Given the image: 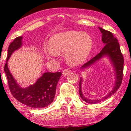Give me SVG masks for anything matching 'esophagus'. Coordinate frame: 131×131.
<instances>
[{
    "label": "esophagus",
    "instance_id": "esophagus-1",
    "mask_svg": "<svg viewBox=\"0 0 131 131\" xmlns=\"http://www.w3.org/2000/svg\"><path fill=\"white\" fill-rule=\"evenodd\" d=\"M70 72V70H68V69H65V70H64L63 71V75L64 76H67V75L69 74Z\"/></svg>",
    "mask_w": 131,
    "mask_h": 131
}]
</instances>
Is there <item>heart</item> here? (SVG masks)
<instances>
[{"label":"heart","mask_w":131,"mask_h":131,"mask_svg":"<svg viewBox=\"0 0 131 131\" xmlns=\"http://www.w3.org/2000/svg\"><path fill=\"white\" fill-rule=\"evenodd\" d=\"M93 47L92 38L88 33L67 31L57 33L50 37L48 49L51 57L65 53V60L69 64L76 66L88 58Z\"/></svg>","instance_id":"b5f03b06"}]
</instances>
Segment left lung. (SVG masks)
<instances>
[{
  "label": "left lung",
  "mask_w": 131,
  "mask_h": 131,
  "mask_svg": "<svg viewBox=\"0 0 131 131\" xmlns=\"http://www.w3.org/2000/svg\"><path fill=\"white\" fill-rule=\"evenodd\" d=\"M100 32L102 34V40L105 44L104 47L100 52L97 54L95 57L92 58L86 63L82 66L81 68V70H84L87 69L89 67H91L92 64L95 63L97 61L100 60L101 58L104 57H108V58L112 63L113 67L114 68V71L115 72V85L113 86V89L106 96L103 97L102 99H97V100H91V99H87L84 96L82 92V79L81 78L80 81H79V95L81 98L86 102V103L93 104V103H99L102 100L108 99V97L112 95L119 88L120 85L121 84L123 77V64H124V58L121 53V50H120L119 44L118 40L116 37L113 35V34L108 31H106L103 28H99Z\"/></svg>",
  "instance_id": "1"
}]
</instances>
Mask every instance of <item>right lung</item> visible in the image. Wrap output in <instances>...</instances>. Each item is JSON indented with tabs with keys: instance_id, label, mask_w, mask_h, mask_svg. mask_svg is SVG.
Masks as SVG:
<instances>
[{
	"instance_id": "obj_1",
	"label": "right lung",
	"mask_w": 131,
	"mask_h": 131,
	"mask_svg": "<svg viewBox=\"0 0 131 131\" xmlns=\"http://www.w3.org/2000/svg\"><path fill=\"white\" fill-rule=\"evenodd\" d=\"M22 36L16 37L8 47L4 71L8 80L9 89L13 97L23 104L35 108L46 107L53 101L57 85L61 73H44L32 85L26 88H21L10 73L7 61L13 52L22 46Z\"/></svg>"
}]
</instances>
